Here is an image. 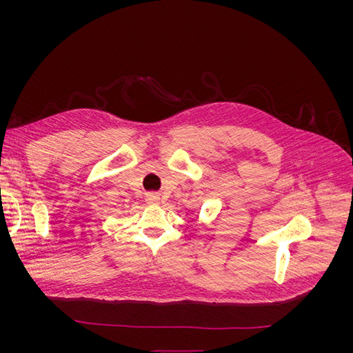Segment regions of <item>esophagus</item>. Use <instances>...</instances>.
Instances as JSON below:
<instances>
[{
    "instance_id": "esophagus-1",
    "label": "esophagus",
    "mask_w": 353,
    "mask_h": 353,
    "mask_svg": "<svg viewBox=\"0 0 353 353\" xmlns=\"http://www.w3.org/2000/svg\"><path fill=\"white\" fill-rule=\"evenodd\" d=\"M145 201L148 203V205H157V203L160 201V196L157 193H147Z\"/></svg>"
}]
</instances>
